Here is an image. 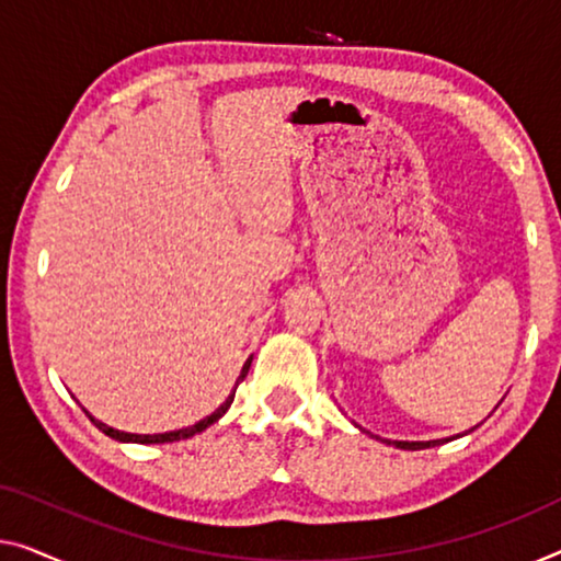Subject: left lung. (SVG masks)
<instances>
[{
    "instance_id": "1",
    "label": "left lung",
    "mask_w": 561,
    "mask_h": 561,
    "mask_svg": "<svg viewBox=\"0 0 561 561\" xmlns=\"http://www.w3.org/2000/svg\"><path fill=\"white\" fill-rule=\"evenodd\" d=\"M443 440H428V443H408V440H398L396 446L398 448H405V450H421V448H431V446H440Z\"/></svg>"
}]
</instances>
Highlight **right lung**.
<instances>
[{"label":"right lung","instance_id":"add662e5","mask_svg":"<svg viewBox=\"0 0 561 561\" xmlns=\"http://www.w3.org/2000/svg\"><path fill=\"white\" fill-rule=\"evenodd\" d=\"M249 365H252V357H249V360L244 363V367H241V375H239L237 386H239L241 380L247 378V373H249ZM233 392H237V388H233ZM233 392H231V396L227 398V403L216 408V411H214L211 415H206L204 421H198L196 425H191V428H183V431H171V433H156V436H136V433H123V431H115V428H111V425H105V423L95 421V417H90V421H93V423H95V428L103 431L105 436H111V438H115V440H123V443H173V440H181V438H191V436H196V433L206 431L208 425L219 421V417L229 411V405H231V400H233Z\"/></svg>","mask_w":561,"mask_h":561}]
</instances>
